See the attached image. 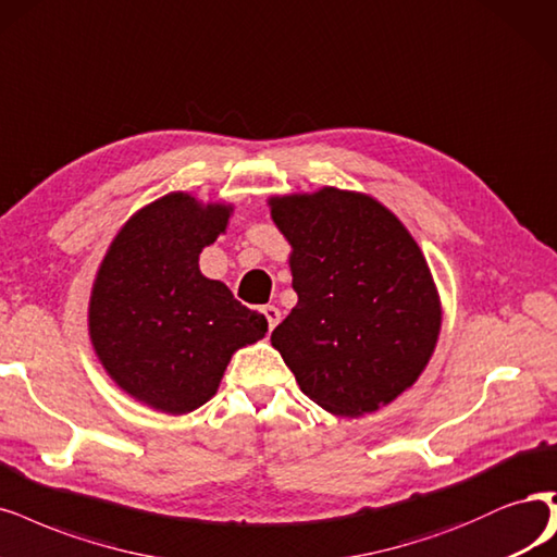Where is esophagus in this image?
I'll use <instances>...</instances> for the list:
<instances>
[{"label":"esophagus","mask_w":557,"mask_h":557,"mask_svg":"<svg viewBox=\"0 0 557 557\" xmlns=\"http://www.w3.org/2000/svg\"><path fill=\"white\" fill-rule=\"evenodd\" d=\"M262 315L267 318V327H270V332L281 322V311L276 309V306H270V304L262 306Z\"/></svg>","instance_id":"34e87169"}]
</instances>
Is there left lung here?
Returning a JSON list of instances; mask_svg holds the SVG:
<instances>
[{
    "instance_id": "1",
    "label": "left lung",
    "mask_w": 557,
    "mask_h": 557,
    "mask_svg": "<svg viewBox=\"0 0 557 557\" xmlns=\"http://www.w3.org/2000/svg\"><path fill=\"white\" fill-rule=\"evenodd\" d=\"M270 207L293 246L297 293L272 345L327 412L387 406L426 369L443 322L424 253L385 205L355 190L324 186Z\"/></svg>"
}]
</instances>
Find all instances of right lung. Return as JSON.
Returning a JSON list of instances; mask_svg holds the SVG:
<instances>
[{"instance_id": "add662e5", "label": "right lung", "mask_w": 557, "mask_h": 557, "mask_svg": "<svg viewBox=\"0 0 557 557\" xmlns=\"http://www.w3.org/2000/svg\"><path fill=\"white\" fill-rule=\"evenodd\" d=\"M233 207L170 194L133 214L112 239L89 299V338L117 385L168 414L212 398L235 350L267 332L227 285L200 274Z\"/></svg>"}]
</instances>
